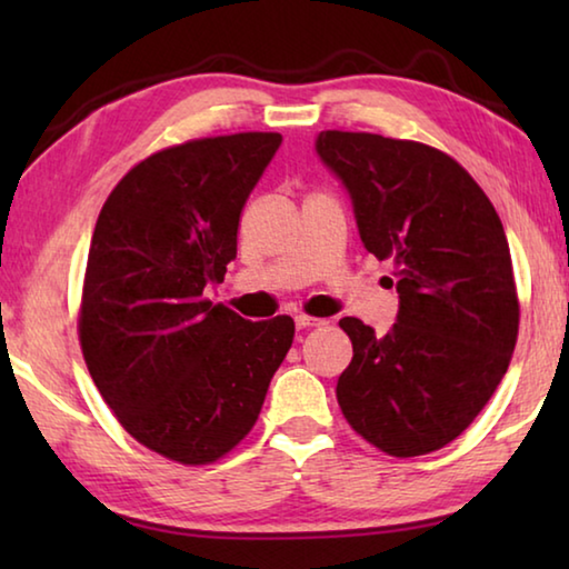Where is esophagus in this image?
Returning <instances> with one entry per match:
<instances>
[{
    "instance_id": "34e87169",
    "label": "esophagus",
    "mask_w": 569,
    "mask_h": 569,
    "mask_svg": "<svg viewBox=\"0 0 569 569\" xmlns=\"http://www.w3.org/2000/svg\"><path fill=\"white\" fill-rule=\"evenodd\" d=\"M293 321H296V329H316V326L326 323L323 319H313V316H303V313H298Z\"/></svg>"
}]
</instances>
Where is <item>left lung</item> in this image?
Returning <instances> with one entry per match:
<instances>
[{
    "instance_id": "1",
    "label": "left lung",
    "mask_w": 569,
    "mask_h": 569,
    "mask_svg": "<svg viewBox=\"0 0 569 569\" xmlns=\"http://www.w3.org/2000/svg\"><path fill=\"white\" fill-rule=\"evenodd\" d=\"M316 152L351 198L361 243L393 263L397 323L339 321L353 359L336 383L346 421L391 457L457 439L512 359L519 303L495 206L445 152L371 132L323 130Z\"/></svg>"
}]
</instances>
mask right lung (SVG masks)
Returning <instances> with one entry per match:
<instances>
[{
  "mask_svg": "<svg viewBox=\"0 0 569 569\" xmlns=\"http://www.w3.org/2000/svg\"><path fill=\"white\" fill-rule=\"evenodd\" d=\"M281 142L238 132L160 150L94 226L80 311L90 377L140 445L180 465L216 461L253 429L293 343L291 316L253 323L206 298Z\"/></svg>",
  "mask_w": 569,
  "mask_h": 569,
  "instance_id": "1",
  "label": "right lung"
}]
</instances>
